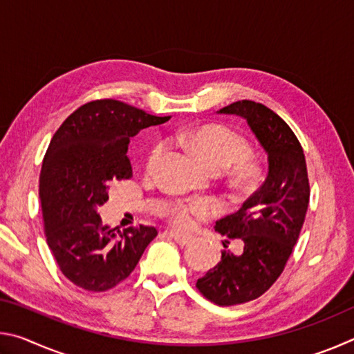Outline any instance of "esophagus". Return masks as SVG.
Here are the masks:
<instances>
[{"instance_id":"1","label":"esophagus","mask_w":354,"mask_h":354,"mask_svg":"<svg viewBox=\"0 0 354 354\" xmlns=\"http://www.w3.org/2000/svg\"><path fill=\"white\" fill-rule=\"evenodd\" d=\"M169 236L175 241L176 243L181 245V247H184V245H189L192 242V236H187V234H181V232L178 231H169Z\"/></svg>"}]
</instances>
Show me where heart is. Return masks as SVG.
<instances>
[{
    "label": "heart",
    "instance_id": "obj_1",
    "mask_svg": "<svg viewBox=\"0 0 354 354\" xmlns=\"http://www.w3.org/2000/svg\"><path fill=\"white\" fill-rule=\"evenodd\" d=\"M178 140L185 143L201 159L207 169L223 170L226 167L239 162L248 154V145L241 136L231 128L220 123H206L200 127L183 129L176 136ZM164 142H158L149 149L145 169L153 171L164 154ZM212 205L206 200H195L185 203H170L164 207V214L178 227H189L198 215L212 212Z\"/></svg>",
    "mask_w": 354,
    "mask_h": 354
}]
</instances>
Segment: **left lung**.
<instances>
[{
	"label": "left lung",
	"mask_w": 354,
	"mask_h": 354,
	"mask_svg": "<svg viewBox=\"0 0 354 354\" xmlns=\"http://www.w3.org/2000/svg\"><path fill=\"white\" fill-rule=\"evenodd\" d=\"M218 113L247 120L268 160L261 187L237 212L215 223L221 236L242 242V251L223 250L217 266L196 281L209 301L234 306L259 298L283 273L306 218L310 190L303 148L283 118L250 100L236 101Z\"/></svg>",
	"instance_id": "left-lung-1"
}]
</instances>
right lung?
Segmentation results:
<instances>
[{
	"instance_id": "right-lung-1",
	"label": "right lung",
	"mask_w": 354,
	"mask_h": 354,
	"mask_svg": "<svg viewBox=\"0 0 354 354\" xmlns=\"http://www.w3.org/2000/svg\"><path fill=\"white\" fill-rule=\"evenodd\" d=\"M169 120L117 100H97L77 107L53 136L39 184L45 236L64 277L77 287H115L158 236L154 226H103L97 209L109 200L113 183L133 178L131 137Z\"/></svg>"
}]
</instances>
